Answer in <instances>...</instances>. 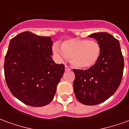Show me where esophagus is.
I'll list each match as a JSON object with an SVG mask.
<instances>
[{
	"label": "esophagus",
	"mask_w": 129,
	"mask_h": 129,
	"mask_svg": "<svg viewBox=\"0 0 129 129\" xmlns=\"http://www.w3.org/2000/svg\"><path fill=\"white\" fill-rule=\"evenodd\" d=\"M70 70V68L68 67V66H65V70L66 71H67V70Z\"/></svg>",
	"instance_id": "34e87169"
}]
</instances>
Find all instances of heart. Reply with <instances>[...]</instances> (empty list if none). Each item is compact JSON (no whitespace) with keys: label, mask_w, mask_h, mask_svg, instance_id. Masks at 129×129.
<instances>
[{"label":"heart","mask_w":129,"mask_h":129,"mask_svg":"<svg viewBox=\"0 0 129 129\" xmlns=\"http://www.w3.org/2000/svg\"><path fill=\"white\" fill-rule=\"evenodd\" d=\"M52 50L59 59L67 57L74 66L82 69L94 66L102 54V48L97 41L81 39L66 40L61 46L54 43Z\"/></svg>","instance_id":"1"}]
</instances>
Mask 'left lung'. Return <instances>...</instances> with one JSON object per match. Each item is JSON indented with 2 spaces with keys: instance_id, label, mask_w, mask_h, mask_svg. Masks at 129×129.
I'll return each instance as SVG.
<instances>
[{
  "instance_id": "obj_1",
  "label": "left lung",
  "mask_w": 129,
  "mask_h": 129,
  "mask_svg": "<svg viewBox=\"0 0 129 129\" xmlns=\"http://www.w3.org/2000/svg\"><path fill=\"white\" fill-rule=\"evenodd\" d=\"M90 37L97 40L102 54L97 63L88 70H75L73 89L77 99L85 105H97L115 92L122 81L124 58L119 41L107 32H97Z\"/></svg>"
}]
</instances>
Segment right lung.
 I'll use <instances>...</instances> for the list:
<instances>
[{
	"mask_svg": "<svg viewBox=\"0 0 129 129\" xmlns=\"http://www.w3.org/2000/svg\"><path fill=\"white\" fill-rule=\"evenodd\" d=\"M52 43L51 37L30 32L20 33L10 41L5 77L12 95L27 105H47L55 95L65 66L52 60Z\"/></svg>",
	"mask_w": 129,
	"mask_h": 129,
	"instance_id": "1",
	"label": "right lung"
}]
</instances>
